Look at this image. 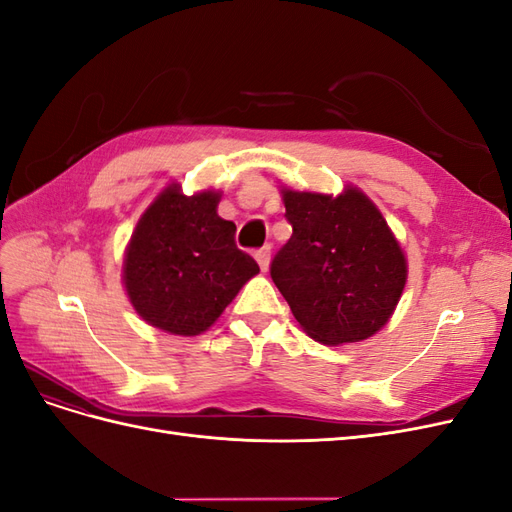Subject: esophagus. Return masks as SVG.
Segmentation results:
<instances>
[{
    "instance_id": "34e87169",
    "label": "esophagus",
    "mask_w": 512,
    "mask_h": 512,
    "mask_svg": "<svg viewBox=\"0 0 512 512\" xmlns=\"http://www.w3.org/2000/svg\"><path fill=\"white\" fill-rule=\"evenodd\" d=\"M254 256H256V260H258L260 269L267 271V269H269V262H271V245L267 243L265 247H260V250H256Z\"/></svg>"
}]
</instances>
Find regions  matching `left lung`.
I'll return each mask as SVG.
<instances>
[{"label": "left lung", "mask_w": 512, "mask_h": 512, "mask_svg": "<svg viewBox=\"0 0 512 512\" xmlns=\"http://www.w3.org/2000/svg\"><path fill=\"white\" fill-rule=\"evenodd\" d=\"M292 237L271 277L303 331L327 346L378 333L393 316L408 262L380 209L359 190L339 196L284 188Z\"/></svg>", "instance_id": "obj_1"}]
</instances>
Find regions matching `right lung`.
<instances>
[{
	"instance_id": "right-lung-1",
	"label": "right lung",
	"mask_w": 512,
	"mask_h": 512,
	"mask_svg": "<svg viewBox=\"0 0 512 512\" xmlns=\"http://www.w3.org/2000/svg\"><path fill=\"white\" fill-rule=\"evenodd\" d=\"M222 194L185 196L170 183L138 220L123 258V286L151 327L192 337L207 331L260 271L222 220Z\"/></svg>"
}]
</instances>
